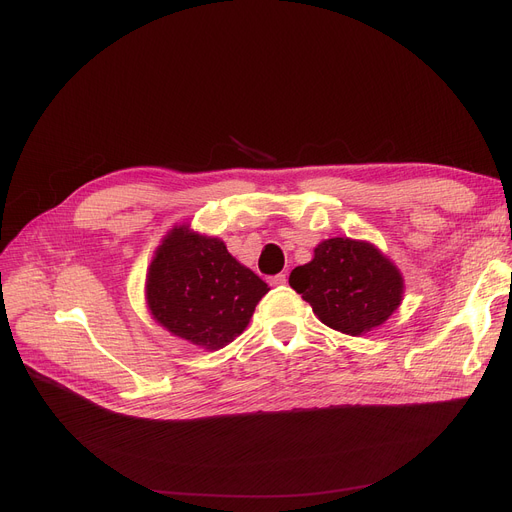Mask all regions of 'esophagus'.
Returning a JSON list of instances; mask_svg holds the SVG:
<instances>
[{
    "mask_svg": "<svg viewBox=\"0 0 512 512\" xmlns=\"http://www.w3.org/2000/svg\"><path fill=\"white\" fill-rule=\"evenodd\" d=\"M286 282H288V276H286V274H276V276L270 278V284H272V286H284Z\"/></svg>",
    "mask_w": 512,
    "mask_h": 512,
    "instance_id": "34e87169",
    "label": "esophagus"
}]
</instances>
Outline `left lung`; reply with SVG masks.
Masks as SVG:
<instances>
[{
	"label": "left lung",
	"instance_id": "obj_1",
	"mask_svg": "<svg viewBox=\"0 0 512 512\" xmlns=\"http://www.w3.org/2000/svg\"><path fill=\"white\" fill-rule=\"evenodd\" d=\"M288 282L326 326L351 336L384 324L402 294L396 267L351 238L321 242L313 261L294 267Z\"/></svg>",
	"mask_w": 512,
	"mask_h": 512
}]
</instances>
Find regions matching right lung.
Segmentation results:
<instances>
[{
    "label": "right lung",
    "mask_w": 512,
    "mask_h": 512,
    "mask_svg": "<svg viewBox=\"0 0 512 512\" xmlns=\"http://www.w3.org/2000/svg\"><path fill=\"white\" fill-rule=\"evenodd\" d=\"M267 290L222 240L186 228L164 240L147 276L153 317L174 336L205 348H222L242 334Z\"/></svg>",
    "instance_id": "add662e5"
}]
</instances>
